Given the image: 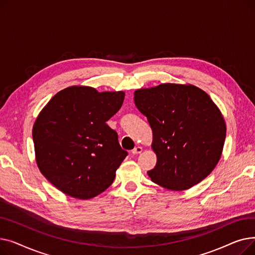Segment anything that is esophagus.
<instances>
[{"label": "esophagus", "instance_id": "obj_1", "mask_svg": "<svg viewBox=\"0 0 255 255\" xmlns=\"http://www.w3.org/2000/svg\"><path fill=\"white\" fill-rule=\"evenodd\" d=\"M142 152V148L141 146H136V148H134L132 150V155H138V154H140Z\"/></svg>", "mask_w": 255, "mask_h": 255}]
</instances>
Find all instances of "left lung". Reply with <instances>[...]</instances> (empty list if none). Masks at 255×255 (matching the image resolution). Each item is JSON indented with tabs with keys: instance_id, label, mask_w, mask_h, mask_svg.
Returning <instances> with one entry per match:
<instances>
[{
	"instance_id": "obj_1",
	"label": "left lung",
	"mask_w": 255,
	"mask_h": 255,
	"mask_svg": "<svg viewBox=\"0 0 255 255\" xmlns=\"http://www.w3.org/2000/svg\"><path fill=\"white\" fill-rule=\"evenodd\" d=\"M134 103L153 132L152 182L183 191L206 179L219 162L226 135L225 120L208 94L167 83L134 91Z\"/></svg>"
}]
</instances>
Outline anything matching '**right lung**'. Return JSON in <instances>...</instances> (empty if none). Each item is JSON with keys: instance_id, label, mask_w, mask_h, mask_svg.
Instances as JSON below:
<instances>
[{"instance_id": "add662e5", "label": "right lung", "mask_w": 255, "mask_h": 255, "mask_svg": "<svg viewBox=\"0 0 255 255\" xmlns=\"http://www.w3.org/2000/svg\"><path fill=\"white\" fill-rule=\"evenodd\" d=\"M123 91L71 86L58 92L33 126L40 172L66 195L90 199L113 184L127 156L106 122L123 104Z\"/></svg>"}]
</instances>
